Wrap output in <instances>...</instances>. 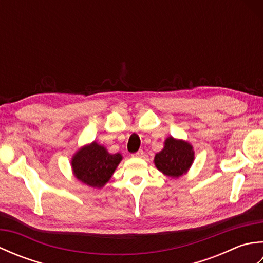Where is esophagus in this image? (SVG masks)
I'll return each mask as SVG.
<instances>
[{
  "label": "esophagus",
  "mask_w": 263,
  "mask_h": 263,
  "mask_svg": "<svg viewBox=\"0 0 263 263\" xmlns=\"http://www.w3.org/2000/svg\"><path fill=\"white\" fill-rule=\"evenodd\" d=\"M132 156H133V157H138V158H141V157H142V156H143V150H142V149H140V150H138V152H137V153H135V154H133Z\"/></svg>",
  "instance_id": "esophagus-1"
}]
</instances>
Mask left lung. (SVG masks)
<instances>
[{"label":"left lung","mask_w":263,"mask_h":263,"mask_svg":"<svg viewBox=\"0 0 263 263\" xmlns=\"http://www.w3.org/2000/svg\"><path fill=\"white\" fill-rule=\"evenodd\" d=\"M193 158L191 144L171 137L166 139L164 149L155 156V165L165 175L178 177L190 168Z\"/></svg>","instance_id":"1"}]
</instances>
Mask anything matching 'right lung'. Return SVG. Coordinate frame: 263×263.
<instances>
[{
  "mask_svg": "<svg viewBox=\"0 0 263 263\" xmlns=\"http://www.w3.org/2000/svg\"><path fill=\"white\" fill-rule=\"evenodd\" d=\"M121 159L120 154L110 155L104 147L92 142L76 154L72 168L78 180L89 186L102 187L113 175Z\"/></svg>",
  "mask_w": 263,
  "mask_h": 263,
  "instance_id": "add662e5",
  "label": "right lung"
}]
</instances>
